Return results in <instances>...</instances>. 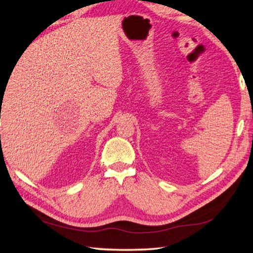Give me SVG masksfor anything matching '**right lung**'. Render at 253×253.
Instances as JSON below:
<instances>
[{"label":"right lung","mask_w":253,"mask_h":253,"mask_svg":"<svg viewBox=\"0 0 253 253\" xmlns=\"http://www.w3.org/2000/svg\"><path fill=\"white\" fill-rule=\"evenodd\" d=\"M0 118H1V117H0Z\"/></svg>","instance_id":"right-lung-1"}]
</instances>
